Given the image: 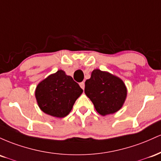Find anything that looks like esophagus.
<instances>
[{
	"label": "esophagus",
	"instance_id": "esophagus-1",
	"mask_svg": "<svg viewBox=\"0 0 161 161\" xmlns=\"http://www.w3.org/2000/svg\"><path fill=\"white\" fill-rule=\"evenodd\" d=\"M80 86L83 90H84V87H85V83H84V82L80 83Z\"/></svg>",
	"mask_w": 161,
	"mask_h": 161
}]
</instances>
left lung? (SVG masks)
Masks as SVG:
<instances>
[{
  "mask_svg": "<svg viewBox=\"0 0 161 161\" xmlns=\"http://www.w3.org/2000/svg\"><path fill=\"white\" fill-rule=\"evenodd\" d=\"M85 94L92 101L97 113L113 114L123 106L127 89L119 77L106 71L95 69L85 81Z\"/></svg>",
  "mask_w": 161,
  "mask_h": 161,
  "instance_id": "8db88e82",
  "label": "left lung"
}]
</instances>
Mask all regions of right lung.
I'll return each mask as SVG.
<instances>
[{"label": "right lung", "mask_w": 161, "mask_h": 161, "mask_svg": "<svg viewBox=\"0 0 161 161\" xmlns=\"http://www.w3.org/2000/svg\"><path fill=\"white\" fill-rule=\"evenodd\" d=\"M82 93L83 90L71 76L59 70L38 84L35 95L42 111L52 116L63 118L69 114Z\"/></svg>", "instance_id": "right-lung-1"}]
</instances>
